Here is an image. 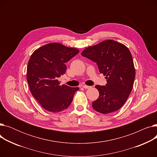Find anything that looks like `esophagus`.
<instances>
[{"instance_id": "obj_1", "label": "esophagus", "mask_w": 157, "mask_h": 157, "mask_svg": "<svg viewBox=\"0 0 157 157\" xmlns=\"http://www.w3.org/2000/svg\"><path fill=\"white\" fill-rule=\"evenodd\" d=\"M83 87L84 88H85V89H89V88H91V86H87V85H83Z\"/></svg>"}]
</instances>
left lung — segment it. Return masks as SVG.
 <instances>
[{
    "label": "left lung",
    "mask_w": 157,
    "mask_h": 157,
    "mask_svg": "<svg viewBox=\"0 0 157 157\" xmlns=\"http://www.w3.org/2000/svg\"><path fill=\"white\" fill-rule=\"evenodd\" d=\"M81 55L96 62L100 73L107 79L105 86H95L99 96L92 102L93 108L102 114L120 109L131 93L136 76L134 61L128 48L109 39L87 47Z\"/></svg>",
    "instance_id": "obj_1"
}]
</instances>
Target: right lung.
Instances as JSON below:
<instances>
[{"mask_svg":"<svg viewBox=\"0 0 157 157\" xmlns=\"http://www.w3.org/2000/svg\"><path fill=\"white\" fill-rule=\"evenodd\" d=\"M79 52L77 48L52 43L36 49L30 56L27 80L32 95L46 111L59 113L67 109L79 89L60 85L58 80L65 73V63Z\"/></svg>","mask_w":157,"mask_h":157,"instance_id":"1","label":"right lung"}]
</instances>
